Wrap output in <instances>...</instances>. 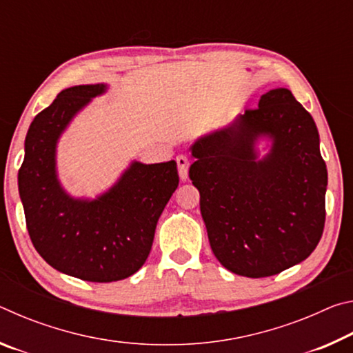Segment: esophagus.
I'll return each mask as SVG.
<instances>
[{"label":"esophagus","mask_w":353,"mask_h":353,"mask_svg":"<svg viewBox=\"0 0 353 353\" xmlns=\"http://www.w3.org/2000/svg\"><path fill=\"white\" fill-rule=\"evenodd\" d=\"M176 162H177V170H179V176H181L182 181L188 177V166H190V159L187 155H177L176 157Z\"/></svg>","instance_id":"34e87169"}]
</instances>
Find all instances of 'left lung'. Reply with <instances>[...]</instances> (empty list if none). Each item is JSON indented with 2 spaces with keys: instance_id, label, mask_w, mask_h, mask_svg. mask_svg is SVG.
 <instances>
[{
  "instance_id": "8db88e82",
  "label": "left lung",
  "mask_w": 353,
  "mask_h": 353,
  "mask_svg": "<svg viewBox=\"0 0 353 353\" xmlns=\"http://www.w3.org/2000/svg\"><path fill=\"white\" fill-rule=\"evenodd\" d=\"M260 136L273 146L261 161ZM190 179L201 194L213 254L225 270L270 277L307 259L325 224L327 166L313 117L288 88L263 94L229 128L191 146Z\"/></svg>"
}]
</instances>
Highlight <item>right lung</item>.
<instances>
[{"label": "right lung", "mask_w": 353, "mask_h": 353, "mask_svg": "<svg viewBox=\"0 0 353 353\" xmlns=\"http://www.w3.org/2000/svg\"><path fill=\"white\" fill-rule=\"evenodd\" d=\"M104 83L65 88L29 126L19 191L26 227L48 265L87 282L132 276L151 252L155 225L179 185L174 160L134 162L119 181L93 201L73 199L56 174V145L68 123Z\"/></svg>", "instance_id": "obj_1"}]
</instances>
